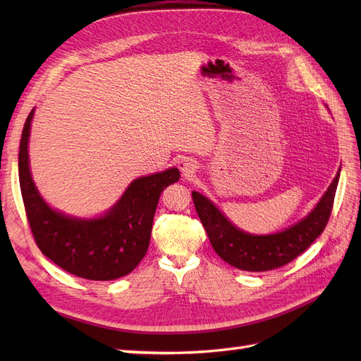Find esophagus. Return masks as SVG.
Instances as JSON below:
<instances>
[{
    "label": "esophagus",
    "mask_w": 361,
    "mask_h": 361,
    "mask_svg": "<svg viewBox=\"0 0 361 361\" xmlns=\"http://www.w3.org/2000/svg\"><path fill=\"white\" fill-rule=\"evenodd\" d=\"M179 169L182 170V173L185 174V176H190V174H192L195 171V169H197V166H195V162L190 158H182L179 161Z\"/></svg>",
    "instance_id": "1"
}]
</instances>
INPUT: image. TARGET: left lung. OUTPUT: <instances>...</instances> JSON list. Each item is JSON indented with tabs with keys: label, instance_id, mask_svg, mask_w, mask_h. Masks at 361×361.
Segmentation results:
<instances>
[{
	"label": "left lung",
	"instance_id": "left-lung-1",
	"mask_svg": "<svg viewBox=\"0 0 361 361\" xmlns=\"http://www.w3.org/2000/svg\"><path fill=\"white\" fill-rule=\"evenodd\" d=\"M341 170L313 211L301 221L272 235H251L235 227L203 194L192 191V202L207 238L228 265L238 269L260 272L289 264L307 250L329 223Z\"/></svg>",
	"mask_w": 361,
	"mask_h": 361
}]
</instances>
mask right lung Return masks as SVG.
<instances>
[{"instance_id": "obj_1", "label": "right lung", "mask_w": 361, "mask_h": 361, "mask_svg": "<svg viewBox=\"0 0 361 361\" xmlns=\"http://www.w3.org/2000/svg\"><path fill=\"white\" fill-rule=\"evenodd\" d=\"M28 114L19 145V185L31 233L40 251L71 274L87 280H114L129 274L146 256L161 192L178 182V169L135 179L105 215L81 220L51 209L32 182Z\"/></svg>"}]
</instances>
